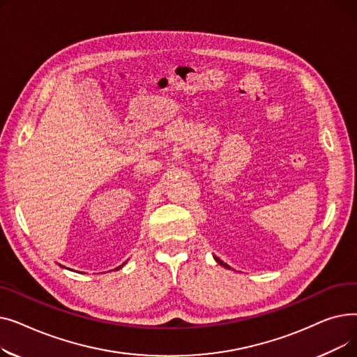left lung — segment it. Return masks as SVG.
Returning a JSON list of instances; mask_svg holds the SVG:
<instances>
[{
	"label": "left lung",
	"instance_id": "1",
	"mask_svg": "<svg viewBox=\"0 0 357 357\" xmlns=\"http://www.w3.org/2000/svg\"><path fill=\"white\" fill-rule=\"evenodd\" d=\"M214 259H215V260H217V264H220V265H221V266H224V268H226V269H231V268H230V266H229V265H227V264H224V261H222V260H220V259H218V257H215V256H214Z\"/></svg>",
	"mask_w": 357,
	"mask_h": 357
}]
</instances>
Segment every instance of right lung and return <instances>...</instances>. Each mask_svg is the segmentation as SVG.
<instances>
[{
    "label": "right lung",
    "instance_id": "add662e5",
    "mask_svg": "<svg viewBox=\"0 0 357 357\" xmlns=\"http://www.w3.org/2000/svg\"><path fill=\"white\" fill-rule=\"evenodd\" d=\"M124 265H126V264H123V265H121V266H119V268H117V271H119V269H121V268H123V266H124Z\"/></svg>",
    "mask_w": 357,
    "mask_h": 357
}]
</instances>
